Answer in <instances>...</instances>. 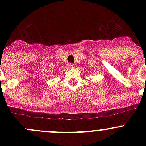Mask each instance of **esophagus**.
<instances>
[{
    "label": "esophagus",
    "mask_w": 146,
    "mask_h": 146,
    "mask_svg": "<svg viewBox=\"0 0 146 146\" xmlns=\"http://www.w3.org/2000/svg\"><path fill=\"white\" fill-rule=\"evenodd\" d=\"M69 67H70V68H74L75 65L73 64H69Z\"/></svg>",
    "instance_id": "1"
}]
</instances>
